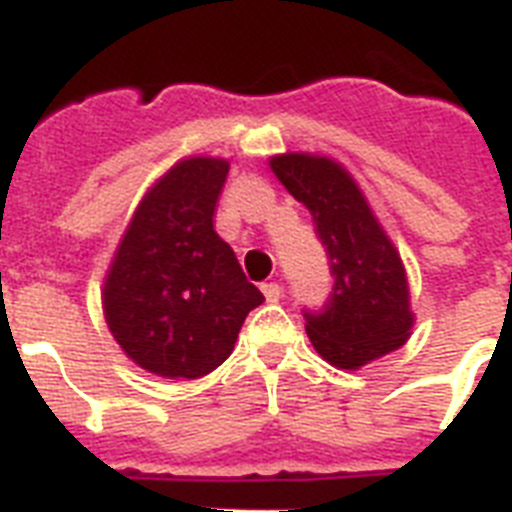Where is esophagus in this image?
<instances>
[{
  "label": "esophagus",
  "mask_w": 512,
  "mask_h": 512,
  "mask_svg": "<svg viewBox=\"0 0 512 512\" xmlns=\"http://www.w3.org/2000/svg\"><path fill=\"white\" fill-rule=\"evenodd\" d=\"M261 293H264V298H267L269 304H277L282 296V288L277 282H264V285H261Z\"/></svg>",
  "instance_id": "esophagus-1"
}]
</instances>
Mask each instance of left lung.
<instances>
[{"label":"left lung","instance_id":"left-lung-1","mask_svg":"<svg viewBox=\"0 0 512 512\" xmlns=\"http://www.w3.org/2000/svg\"><path fill=\"white\" fill-rule=\"evenodd\" d=\"M269 166L285 190L309 208L330 261V298L322 309H304L317 354L333 367L359 370L399 349L415 322L407 272L357 182L341 163L322 155H275Z\"/></svg>","mask_w":512,"mask_h":512}]
</instances>
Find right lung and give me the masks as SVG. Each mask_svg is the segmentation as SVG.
<instances>
[{
    "instance_id": "add662e5",
    "label": "right lung",
    "mask_w": 512,
    "mask_h": 512,
    "mask_svg": "<svg viewBox=\"0 0 512 512\" xmlns=\"http://www.w3.org/2000/svg\"><path fill=\"white\" fill-rule=\"evenodd\" d=\"M227 171L230 163L203 155L166 171L134 211L105 277L110 333L126 357L161 378L216 370L264 301L214 230Z\"/></svg>"
}]
</instances>
